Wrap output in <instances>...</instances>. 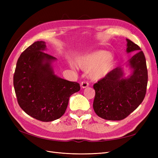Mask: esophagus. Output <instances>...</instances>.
<instances>
[{
    "mask_svg": "<svg viewBox=\"0 0 158 158\" xmlns=\"http://www.w3.org/2000/svg\"><path fill=\"white\" fill-rule=\"evenodd\" d=\"M88 85H89V83L86 81H83L81 83V86L82 88H85L87 87H88Z\"/></svg>",
    "mask_w": 158,
    "mask_h": 158,
    "instance_id": "esophagus-1",
    "label": "esophagus"
}]
</instances>
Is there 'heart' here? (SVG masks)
I'll return each instance as SVG.
<instances>
[{"mask_svg": "<svg viewBox=\"0 0 158 158\" xmlns=\"http://www.w3.org/2000/svg\"><path fill=\"white\" fill-rule=\"evenodd\" d=\"M76 65L85 71L90 70V77L99 80L108 75L114 65V58L106 51H97L77 58Z\"/></svg>", "mask_w": 158, "mask_h": 158, "instance_id": "obj_1", "label": "heart"}]
</instances>
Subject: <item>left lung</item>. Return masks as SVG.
Listing matches in <instances>:
<instances>
[{
	"instance_id": "obj_1",
	"label": "left lung",
	"mask_w": 158,
	"mask_h": 158,
	"mask_svg": "<svg viewBox=\"0 0 158 158\" xmlns=\"http://www.w3.org/2000/svg\"><path fill=\"white\" fill-rule=\"evenodd\" d=\"M126 41L127 53H135L129 60L132 75L125 78L122 69L117 67L93 86L96 92L94 110L106 120L125 119L141 104L146 94L148 75L145 55L139 45Z\"/></svg>"
}]
</instances>
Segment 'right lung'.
<instances>
[{"label":"right lung","instance_id":"1","mask_svg":"<svg viewBox=\"0 0 158 158\" xmlns=\"http://www.w3.org/2000/svg\"><path fill=\"white\" fill-rule=\"evenodd\" d=\"M44 41H36L18 60L13 85L19 106L41 122H52L64 114L70 96L80 90L79 83L56 76L52 63L56 58L45 53Z\"/></svg>","mask_w":158,"mask_h":158}]
</instances>
